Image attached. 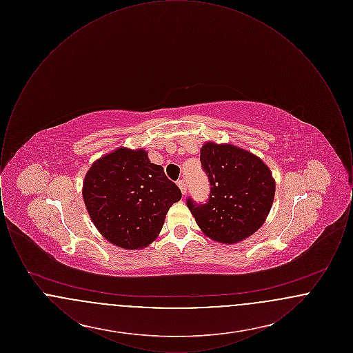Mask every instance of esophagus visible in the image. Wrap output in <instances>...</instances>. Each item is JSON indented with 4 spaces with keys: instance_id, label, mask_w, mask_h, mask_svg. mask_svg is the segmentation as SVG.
Wrapping results in <instances>:
<instances>
[{
    "instance_id": "obj_1",
    "label": "esophagus",
    "mask_w": 353,
    "mask_h": 353,
    "mask_svg": "<svg viewBox=\"0 0 353 353\" xmlns=\"http://www.w3.org/2000/svg\"><path fill=\"white\" fill-rule=\"evenodd\" d=\"M177 185H179V188L181 189V193L185 194V193H186V186H188V184H186V180H185V179H181V180L177 183Z\"/></svg>"
}]
</instances>
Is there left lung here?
Segmentation results:
<instances>
[{
    "instance_id": "8db88e82",
    "label": "left lung",
    "mask_w": 353,
    "mask_h": 353,
    "mask_svg": "<svg viewBox=\"0 0 353 353\" xmlns=\"http://www.w3.org/2000/svg\"><path fill=\"white\" fill-rule=\"evenodd\" d=\"M200 160L210 184L209 199L205 203L186 200L197 225L221 243L250 236L263 225L275 194L268 165L232 144L206 143Z\"/></svg>"
}]
</instances>
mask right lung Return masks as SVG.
Segmentation results:
<instances>
[{"instance_id":"1","label":"right lung","mask_w":353,"mask_h":353,"mask_svg":"<svg viewBox=\"0 0 353 353\" xmlns=\"http://www.w3.org/2000/svg\"><path fill=\"white\" fill-rule=\"evenodd\" d=\"M180 199V188L143 150L119 148L95 161L84 177L90 217L105 239L123 249L150 245Z\"/></svg>"}]
</instances>
